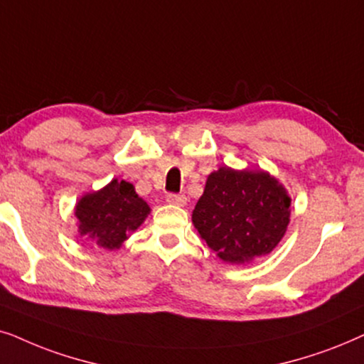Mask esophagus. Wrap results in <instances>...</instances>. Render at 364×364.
I'll list each match as a JSON object with an SVG mask.
<instances>
[{"label":"esophagus","mask_w":364,"mask_h":364,"mask_svg":"<svg viewBox=\"0 0 364 364\" xmlns=\"http://www.w3.org/2000/svg\"><path fill=\"white\" fill-rule=\"evenodd\" d=\"M166 201L169 205H178V206H185L186 205V196L181 195V193H169L166 196Z\"/></svg>","instance_id":"obj_1"}]
</instances>
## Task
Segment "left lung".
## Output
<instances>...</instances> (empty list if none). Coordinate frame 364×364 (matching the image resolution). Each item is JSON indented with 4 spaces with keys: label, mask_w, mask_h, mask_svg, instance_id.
Segmentation results:
<instances>
[{
    "label": "left lung",
    "mask_w": 364,
    "mask_h": 364,
    "mask_svg": "<svg viewBox=\"0 0 364 364\" xmlns=\"http://www.w3.org/2000/svg\"><path fill=\"white\" fill-rule=\"evenodd\" d=\"M284 188L263 171L220 168L193 210V223L221 259L245 263L273 251L289 223Z\"/></svg>",
    "instance_id": "8db88e82"
}]
</instances>
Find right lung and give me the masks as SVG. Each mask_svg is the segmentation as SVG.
I'll return each mask as SVG.
<instances>
[{"label":"right lung","mask_w":364,"mask_h":364,"mask_svg":"<svg viewBox=\"0 0 364 364\" xmlns=\"http://www.w3.org/2000/svg\"><path fill=\"white\" fill-rule=\"evenodd\" d=\"M149 206L132 183L113 179L98 193L80 200L75 215L80 232L105 250H116L148 216Z\"/></svg>","instance_id":"obj_1"}]
</instances>
